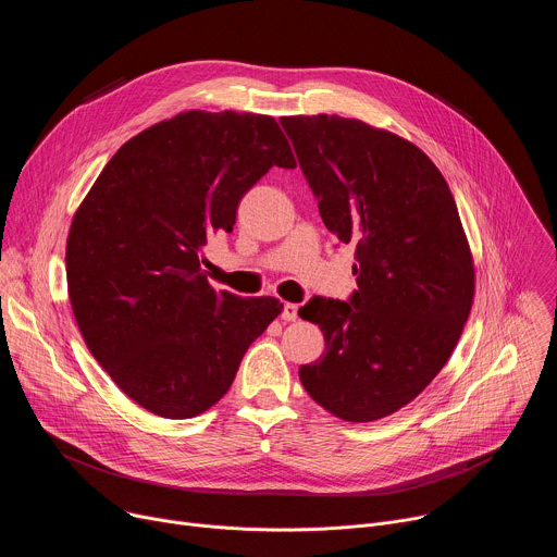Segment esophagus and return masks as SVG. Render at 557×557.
I'll return each instance as SVG.
<instances>
[{"mask_svg":"<svg viewBox=\"0 0 557 557\" xmlns=\"http://www.w3.org/2000/svg\"><path fill=\"white\" fill-rule=\"evenodd\" d=\"M282 320H284V322H295V320H297V304H290V301L284 304V308H282Z\"/></svg>","mask_w":557,"mask_h":557,"instance_id":"esophagus-1","label":"esophagus"}]
</instances>
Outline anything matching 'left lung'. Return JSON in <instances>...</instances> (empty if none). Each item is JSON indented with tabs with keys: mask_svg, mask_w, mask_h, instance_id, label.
<instances>
[{
	"mask_svg": "<svg viewBox=\"0 0 557 557\" xmlns=\"http://www.w3.org/2000/svg\"><path fill=\"white\" fill-rule=\"evenodd\" d=\"M329 231L355 245L350 301L312 297L326 352L299 368L312 401L368 423L408 406L454 352L473 260L454 196L410 140L344 116H282Z\"/></svg>",
	"mask_w": 557,
	"mask_h": 557,
	"instance_id": "obj_1",
	"label": "left lung"
}]
</instances>
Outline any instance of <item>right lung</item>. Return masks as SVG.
Returning a JSON list of instances; mask_svg holds the SVG:
<instances>
[{
    "label": "right lung",
    "mask_w": 557,
    "mask_h": 557,
    "mask_svg": "<svg viewBox=\"0 0 557 557\" xmlns=\"http://www.w3.org/2000/svg\"><path fill=\"white\" fill-rule=\"evenodd\" d=\"M295 156L273 116L189 110L129 138L76 209L67 295L86 346L134 404L191 419L231 387L275 297L215 290L200 264L243 196Z\"/></svg>",
    "instance_id": "obj_1"
}]
</instances>
